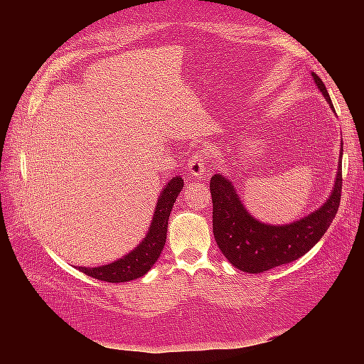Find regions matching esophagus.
Segmentation results:
<instances>
[{
  "mask_svg": "<svg viewBox=\"0 0 364 364\" xmlns=\"http://www.w3.org/2000/svg\"><path fill=\"white\" fill-rule=\"evenodd\" d=\"M209 164L206 161V158H203V155L200 153H193L188 159V174L194 176V178H200V176H206L208 174V168Z\"/></svg>",
  "mask_w": 364,
  "mask_h": 364,
  "instance_id": "esophagus-1",
  "label": "esophagus"
}]
</instances>
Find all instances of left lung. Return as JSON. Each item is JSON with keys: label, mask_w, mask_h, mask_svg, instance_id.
<instances>
[{"label": "left lung", "mask_w": 364, "mask_h": 364, "mask_svg": "<svg viewBox=\"0 0 364 364\" xmlns=\"http://www.w3.org/2000/svg\"><path fill=\"white\" fill-rule=\"evenodd\" d=\"M311 77L317 90L323 94L326 103L334 111L321 77L314 73H311ZM341 156L343 142L340 147L334 188L326 202L311 214L289 225H269L252 217L229 178L222 173L213 174L209 183L213 196V232L229 262L241 272L262 273L305 255L323 237L338 211Z\"/></svg>", "instance_id": "8db88e82"}]
</instances>
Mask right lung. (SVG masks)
<instances>
[{"label": "right lung", "instance_id": "right-lung-1", "mask_svg": "<svg viewBox=\"0 0 364 364\" xmlns=\"http://www.w3.org/2000/svg\"><path fill=\"white\" fill-rule=\"evenodd\" d=\"M182 188L183 181L181 176H176L164 186L155 208V214H153L149 232L134 250L111 264H105V266L98 267H79V270L87 274V277L106 282H129L132 279L144 277L153 267V264L158 261L165 246L168 217L176 202V197L181 194Z\"/></svg>", "mask_w": 364, "mask_h": 364}]
</instances>
